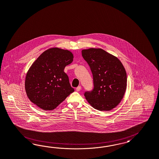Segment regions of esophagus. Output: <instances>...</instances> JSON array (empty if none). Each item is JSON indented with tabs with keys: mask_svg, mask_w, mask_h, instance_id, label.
I'll return each mask as SVG.
<instances>
[{
	"mask_svg": "<svg viewBox=\"0 0 159 159\" xmlns=\"http://www.w3.org/2000/svg\"><path fill=\"white\" fill-rule=\"evenodd\" d=\"M81 89H82V87H81V86H78L77 87H76V91L77 92H79L80 90H81Z\"/></svg>",
	"mask_w": 159,
	"mask_h": 159,
	"instance_id": "obj_1",
	"label": "esophagus"
}]
</instances>
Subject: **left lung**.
<instances>
[{
	"instance_id": "8db88e82",
	"label": "left lung",
	"mask_w": 159,
	"mask_h": 159,
	"mask_svg": "<svg viewBox=\"0 0 159 159\" xmlns=\"http://www.w3.org/2000/svg\"><path fill=\"white\" fill-rule=\"evenodd\" d=\"M90 67L94 87L84 93L89 103L99 111H109L122 99L127 85L125 68L120 61L102 49L82 50Z\"/></svg>"
}]
</instances>
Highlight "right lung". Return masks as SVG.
Segmentation results:
<instances>
[{
  "mask_svg": "<svg viewBox=\"0 0 159 159\" xmlns=\"http://www.w3.org/2000/svg\"><path fill=\"white\" fill-rule=\"evenodd\" d=\"M73 58L71 52L60 48L43 52L25 77V89L30 100L43 110H52L74 92L64 72Z\"/></svg>",
  "mask_w": 159,
  "mask_h": 159,
  "instance_id": "obj_1",
  "label": "right lung"
}]
</instances>
